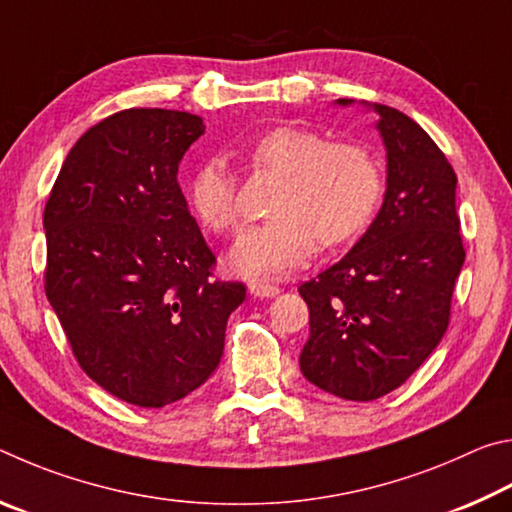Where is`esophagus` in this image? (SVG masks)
<instances>
[{"label": "esophagus", "mask_w": 512, "mask_h": 512, "mask_svg": "<svg viewBox=\"0 0 512 512\" xmlns=\"http://www.w3.org/2000/svg\"><path fill=\"white\" fill-rule=\"evenodd\" d=\"M249 292L254 294L256 299H272V297H276V294H281V288H279V285H270V283H263V281H251Z\"/></svg>", "instance_id": "obj_1"}]
</instances>
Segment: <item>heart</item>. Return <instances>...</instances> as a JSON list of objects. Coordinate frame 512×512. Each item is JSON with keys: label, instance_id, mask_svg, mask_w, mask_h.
I'll return each instance as SVG.
<instances>
[{"label": "heart", "instance_id": "b5f03b06", "mask_svg": "<svg viewBox=\"0 0 512 512\" xmlns=\"http://www.w3.org/2000/svg\"><path fill=\"white\" fill-rule=\"evenodd\" d=\"M256 170L281 175L270 213L276 218L242 233L231 265L245 276H283L306 265L317 249L353 240L369 224L382 195V170L369 150L330 143L324 134L281 125L254 141ZM188 200L206 227H240L238 182L224 157H209L188 179Z\"/></svg>", "mask_w": 512, "mask_h": 512}]
</instances>
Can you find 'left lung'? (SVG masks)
I'll use <instances>...</instances> for the list:
<instances>
[{
    "mask_svg": "<svg viewBox=\"0 0 512 512\" xmlns=\"http://www.w3.org/2000/svg\"><path fill=\"white\" fill-rule=\"evenodd\" d=\"M369 107L387 148L384 202L342 261L299 288L310 308L301 373L355 402L387 396L432 355L465 261L450 161L407 114Z\"/></svg>",
    "mask_w": 512,
    "mask_h": 512,
    "instance_id": "obj_1",
    "label": "left lung"
}]
</instances>
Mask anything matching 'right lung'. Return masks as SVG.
I'll return each instance as SVG.
<instances>
[{
	"mask_svg": "<svg viewBox=\"0 0 512 512\" xmlns=\"http://www.w3.org/2000/svg\"><path fill=\"white\" fill-rule=\"evenodd\" d=\"M200 116L132 107L89 128L44 206V292L74 357L107 393L159 409L220 364L245 285L213 279L215 256L177 168Z\"/></svg>",
	"mask_w": 512,
	"mask_h": 512,
	"instance_id": "right-lung-1",
	"label": "right lung"
}]
</instances>
